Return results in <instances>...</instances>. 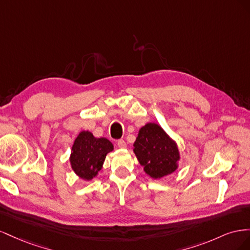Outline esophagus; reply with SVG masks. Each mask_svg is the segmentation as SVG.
<instances>
[{"label": "esophagus", "mask_w": 250, "mask_h": 250, "mask_svg": "<svg viewBox=\"0 0 250 250\" xmlns=\"http://www.w3.org/2000/svg\"><path fill=\"white\" fill-rule=\"evenodd\" d=\"M118 147H119V148H122V149L126 148V147H127L126 142H125L124 140H119V141H118Z\"/></svg>", "instance_id": "esophagus-1"}]
</instances>
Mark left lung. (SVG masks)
Wrapping results in <instances>:
<instances>
[{
	"label": "left lung",
	"mask_w": 250,
	"mask_h": 250,
	"mask_svg": "<svg viewBox=\"0 0 250 250\" xmlns=\"http://www.w3.org/2000/svg\"><path fill=\"white\" fill-rule=\"evenodd\" d=\"M133 152L144 172L153 179H161L178 169L177 143L156 123L149 122L140 128Z\"/></svg>",
	"instance_id": "obj_1"
}]
</instances>
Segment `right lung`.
<instances>
[{
	"label": "right lung",
	"mask_w": 250,
	"mask_h": 250,
	"mask_svg": "<svg viewBox=\"0 0 250 250\" xmlns=\"http://www.w3.org/2000/svg\"><path fill=\"white\" fill-rule=\"evenodd\" d=\"M112 150V143L106 138H96L90 131L82 130L71 149V168L82 180H92L98 176L106 155Z\"/></svg>",
	"instance_id": "add662e5"
}]
</instances>
